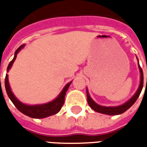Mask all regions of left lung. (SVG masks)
I'll use <instances>...</instances> for the list:
<instances>
[{
  "label": "left lung",
  "mask_w": 147,
  "mask_h": 147,
  "mask_svg": "<svg viewBox=\"0 0 147 147\" xmlns=\"http://www.w3.org/2000/svg\"><path fill=\"white\" fill-rule=\"evenodd\" d=\"M137 58V57H136ZM138 59V58H137ZM138 69H139V72H140V83H139V86H138L137 91L135 92L134 95L132 96V97L131 99H129L128 100L125 102L124 104H123L121 105H118V106H102L98 104H96L89 95L88 93V90L86 88V94H87V100H88V105L90 106V108L94 110L95 112H99V113H102V114H105V115H115L122 114L123 112H125L127 109H129L132 105H134L135 101L137 100V99L140 95V93L142 92V87H143V73H142V68L140 67L139 63H138ZM147 82V79H146ZM147 84V82H146Z\"/></svg>",
  "instance_id": "obj_1"
}]
</instances>
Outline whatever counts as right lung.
<instances>
[{"instance_id":"obj_1","label":"right lung","mask_w":147,"mask_h":147,"mask_svg":"<svg viewBox=\"0 0 147 147\" xmlns=\"http://www.w3.org/2000/svg\"><path fill=\"white\" fill-rule=\"evenodd\" d=\"M24 46H25V44H23L16 51L14 58L11 62H9V65H8V68H7V72L8 73H9V69L12 68V64H13V62H15L16 59L17 54L21 49L24 47ZM71 83L72 82H69L68 84H66L65 87L63 88V89L61 91V92L59 93V95L55 100H53L52 101L46 103V104H42V105H28L20 101L16 97L15 95L13 94V92H12V89H11V87H10V85H9V75L8 74H6L5 81L6 92L9 96V99L13 103V105L16 106V108L18 109L20 112H22L23 114L28 115L31 118L35 119L46 118V117H48V116H51V115L57 114L61 110L62 105H64L65 93L67 92V90H68L69 87Z\"/></svg>"}]
</instances>
